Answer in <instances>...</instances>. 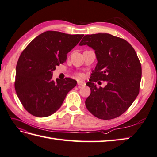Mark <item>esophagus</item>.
Segmentation results:
<instances>
[{"instance_id":"esophagus-1","label":"esophagus","mask_w":157,"mask_h":157,"mask_svg":"<svg viewBox=\"0 0 157 157\" xmlns=\"http://www.w3.org/2000/svg\"><path fill=\"white\" fill-rule=\"evenodd\" d=\"M77 84L79 86H85L86 85V83L85 81H78Z\"/></svg>"}]
</instances>
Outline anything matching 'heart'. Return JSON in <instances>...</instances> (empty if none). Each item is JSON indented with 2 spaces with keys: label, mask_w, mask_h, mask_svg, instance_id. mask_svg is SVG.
Instances as JSON below:
<instances>
[{
  "label": "heart",
  "mask_w": 157,
  "mask_h": 157,
  "mask_svg": "<svg viewBox=\"0 0 157 157\" xmlns=\"http://www.w3.org/2000/svg\"><path fill=\"white\" fill-rule=\"evenodd\" d=\"M79 76H82V75L81 74H79Z\"/></svg>",
  "instance_id": "1"
}]
</instances>
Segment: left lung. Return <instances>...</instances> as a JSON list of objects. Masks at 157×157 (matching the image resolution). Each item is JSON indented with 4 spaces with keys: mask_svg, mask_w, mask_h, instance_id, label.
Here are the masks:
<instances>
[{
    "mask_svg": "<svg viewBox=\"0 0 157 157\" xmlns=\"http://www.w3.org/2000/svg\"><path fill=\"white\" fill-rule=\"evenodd\" d=\"M79 45L92 48L97 60L86 84L90 89L86 108L101 120L119 117L131 106L140 90L142 68L134 49L126 40L109 33L86 35ZM98 80L108 84L97 88L94 82Z\"/></svg>",
    "mask_w": 157,
    "mask_h": 157,
    "instance_id": "1",
    "label": "left lung"
}]
</instances>
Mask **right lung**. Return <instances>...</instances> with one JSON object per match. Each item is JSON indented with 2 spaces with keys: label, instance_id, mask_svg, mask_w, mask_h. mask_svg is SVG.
Listing matches in <instances>:
<instances>
[{
  "label": "right lung",
  "instance_id": "right-lung-1",
  "mask_svg": "<svg viewBox=\"0 0 157 157\" xmlns=\"http://www.w3.org/2000/svg\"><path fill=\"white\" fill-rule=\"evenodd\" d=\"M82 34L71 35L47 31L29 44L17 62L15 88L21 103L29 113L48 117L62 105L76 81L52 80L56 66L63 64L67 54L78 44Z\"/></svg>",
  "mask_w": 157,
  "mask_h": 157
}]
</instances>
